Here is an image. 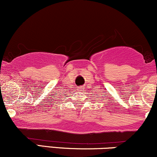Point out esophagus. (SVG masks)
Segmentation results:
<instances>
[{"label":"esophagus","mask_w":157,"mask_h":157,"mask_svg":"<svg viewBox=\"0 0 157 157\" xmlns=\"http://www.w3.org/2000/svg\"><path fill=\"white\" fill-rule=\"evenodd\" d=\"M82 89H83V87H82V86H80V87L78 88L77 90H79V91H82Z\"/></svg>","instance_id":"1"}]
</instances>
